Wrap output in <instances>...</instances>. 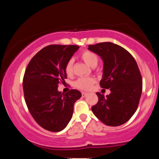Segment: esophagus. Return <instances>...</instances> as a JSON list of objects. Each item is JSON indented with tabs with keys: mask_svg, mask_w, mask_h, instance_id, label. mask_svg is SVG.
Listing matches in <instances>:
<instances>
[{
	"mask_svg": "<svg viewBox=\"0 0 159 159\" xmlns=\"http://www.w3.org/2000/svg\"><path fill=\"white\" fill-rule=\"evenodd\" d=\"M87 95V93H85V92H82L81 93L82 97H85Z\"/></svg>",
	"mask_w": 159,
	"mask_h": 159,
	"instance_id": "esophagus-1",
	"label": "esophagus"
}]
</instances>
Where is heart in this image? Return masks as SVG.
Wrapping results in <instances>:
<instances>
[{
	"mask_svg": "<svg viewBox=\"0 0 159 159\" xmlns=\"http://www.w3.org/2000/svg\"><path fill=\"white\" fill-rule=\"evenodd\" d=\"M81 58L88 66L95 67L98 64V57L93 52L89 50L83 51L81 53ZM65 72L68 76H71L73 73V61L72 60L68 61L65 66ZM95 80L91 77H82L75 82V86L78 89L81 90H89L95 84Z\"/></svg>",
	"mask_w": 159,
	"mask_h": 159,
	"instance_id": "heart-1",
	"label": "heart"
}]
</instances>
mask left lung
Masks as SVG:
<instances>
[{"instance_id":"left-lung-1","label":"left lung","mask_w":159,"mask_h":159,"mask_svg":"<svg viewBox=\"0 0 159 159\" xmlns=\"http://www.w3.org/2000/svg\"><path fill=\"white\" fill-rule=\"evenodd\" d=\"M88 49L104 61L100 86L111 91L106 97L96 93L98 101L92 111L106 125H121L135 113L142 93V78L136 61L129 52L111 42L89 45Z\"/></svg>"}]
</instances>
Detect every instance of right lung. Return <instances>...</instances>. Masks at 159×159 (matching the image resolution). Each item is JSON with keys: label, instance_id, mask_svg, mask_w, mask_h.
Returning a JSON list of instances; mask_svg holds the SVG:
<instances>
[{"label": "right lung", "instance_id": "obj_1", "mask_svg": "<svg viewBox=\"0 0 159 159\" xmlns=\"http://www.w3.org/2000/svg\"><path fill=\"white\" fill-rule=\"evenodd\" d=\"M79 47L49 45L40 50L26 66L23 89L26 106L35 121L43 129L59 132L72 117L75 102L81 97L77 89L58 91L65 83V66Z\"/></svg>", "mask_w": 159, "mask_h": 159}]
</instances>
